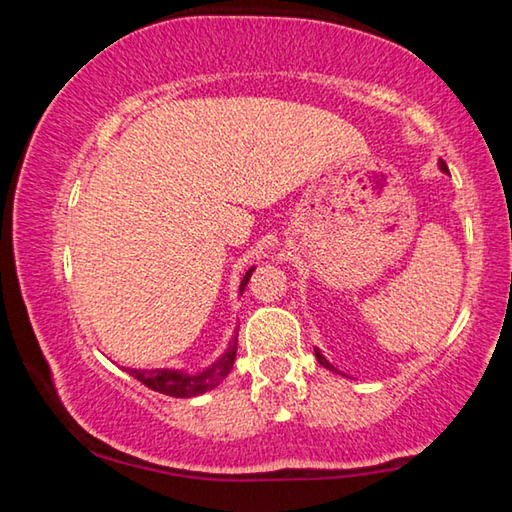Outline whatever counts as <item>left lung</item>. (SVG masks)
Returning <instances> with one entry per match:
<instances>
[{
	"instance_id": "1",
	"label": "left lung",
	"mask_w": 512,
	"mask_h": 512,
	"mask_svg": "<svg viewBox=\"0 0 512 512\" xmlns=\"http://www.w3.org/2000/svg\"><path fill=\"white\" fill-rule=\"evenodd\" d=\"M440 171H445V173H447V164H445V162H440ZM314 352H316V359H318V363H320V366H323V368H327V370H332V372H339V375H343V372H341V370H336V368L332 366V363H329V361L325 359V354H323V352H320L318 348H314Z\"/></svg>"
}]
</instances>
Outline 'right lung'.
Instances as JSON below:
<instances>
[{"label": "right lung", "instance_id": "add662e5", "mask_svg": "<svg viewBox=\"0 0 512 512\" xmlns=\"http://www.w3.org/2000/svg\"><path fill=\"white\" fill-rule=\"evenodd\" d=\"M255 266H250L244 280L239 284V293H244L248 287L250 275H253ZM237 336L239 332L235 329V336L219 359L203 370L189 372V370H180V368H151V370H142V368H124L128 375L135 377L137 381H142L144 386H149L151 391L169 395V397H196L203 395L207 391H212L221 384V381L230 375L232 366H235L237 359Z\"/></svg>", "mask_w": 512, "mask_h": 512}]
</instances>
